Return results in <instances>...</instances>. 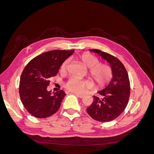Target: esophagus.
<instances>
[{
    "label": "esophagus",
    "instance_id": "34e87169",
    "mask_svg": "<svg viewBox=\"0 0 154 154\" xmlns=\"http://www.w3.org/2000/svg\"><path fill=\"white\" fill-rule=\"evenodd\" d=\"M75 95H76L77 97H80V98H83V97L85 96L84 95H82V94H75Z\"/></svg>",
    "mask_w": 154,
    "mask_h": 154
}]
</instances>
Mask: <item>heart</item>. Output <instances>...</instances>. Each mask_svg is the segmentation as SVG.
Instances as JSON below:
<instances>
[{
  "label": "heart",
  "mask_w": 154,
  "mask_h": 154,
  "mask_svg": "<svg viewBox=\"0 0 154 154\" xmlns=\"http://www.w3.org/2000/svg\"><path fill=\"white\" fill-rule=\"evenodd\" d=\"M78 60L89 69L88 74L96 86L103 87L108 85L113 77V71L109 64L100 63V60L91 54L85 53L78 57ZM69 63L65 60L60 66V71H66ZM66 89L76 94H81L91 87V83L87 80H81L75 77L70 78L65 84Z\"/></svg>",
  "instance_id": "1"
}]
</instances>
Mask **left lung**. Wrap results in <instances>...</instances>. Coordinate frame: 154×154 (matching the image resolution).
Instances as JSON below:
<instances>
[{
    "label": "left lung",
    "instance_id": "1",
    "mask_svg": "<svg viewBox=\"0 0 154 154\" xmlns=\"http://www.w3.org/2000/svg\"><path fill=\"white\" fill-rule=\"evenodd\" d=\"M91 51L99 54L110 64L113 78L109 85L98 92L101 97L94 96L92 103L87 109L88 114L97 122H109L117 118L127 106L130 93L128 72L116 57L98 49Z\"/></svg>",
    "mask_w": 154,
    "mask_h": 154
}]
</instances>
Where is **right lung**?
I'll return each instance as SVG.
<instances>
[{"mask_svg":"<svg viewBox=\"0 0 154 154\" xmlns=\"http://www.w3.org/2000/svg\"><path fill=\"white\" fill-rule=\"evenodd\" d=\"M74 50H54L37 56L26 65L22 72L19 94L28 112L37 118H45L55 114L66 96L60 90L54 94L47 91L50 79L58 72L62 63Z\"/></svg>","mask_w":154,"mask_h":154,"instance_id":"1","label":"right lung"}]
</instances>
